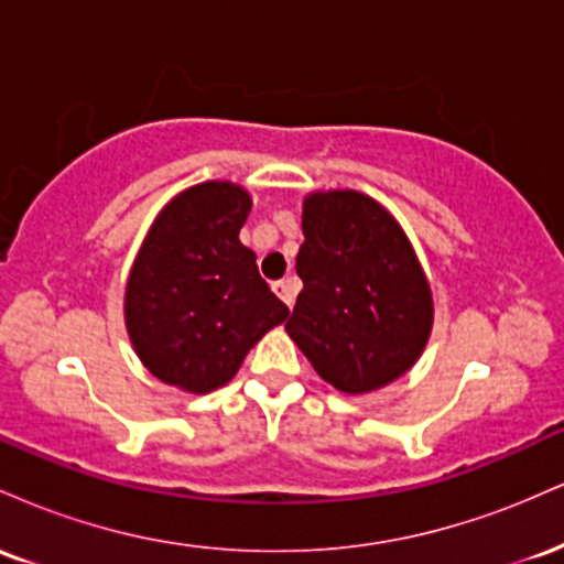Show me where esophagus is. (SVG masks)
Listing matches in <instances>:
<instances>
[{
    "instance_id": "1",
    "label": "esophagus",
    "mask_w": 564,
    "mask_h": 564,
    "mask_svg": "<svg viewBox=\"0 0 564 564\" xmlns=\"http://www.w3.org/2000/svg\"><path fill=\"white\" fill-rule=\"evenodd\" d=\"M273 291L278 296H281L283 304L291 310L294 307V294H296V281L294 278H283V281H275L273 283Z\"/></svg>"
}]
</instances>
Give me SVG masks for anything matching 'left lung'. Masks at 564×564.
<instances>
[{"mask_svg":"<svg viewBox=\"0 0 564 564\" xmlns=\"http://www.w3.org/2000/svg\"><path fill=\"white\" fill-rule=\"evenodd\" d=\"M304 289L286 323L323 381L345 394L392 384L416 366L435 323L430 278L405 230L360 191L302 200Z\"/></svg>","mask_w":564,"mask_h":564,"instance_id":"8db88e82","label":"left lung"}]
</instances>
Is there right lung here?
<instances>
[{
	"label": "right lung",
	"instance_id": "obj_1",
	"mask_svg": "<svg viewBox=\"0 0 564 564\" xmlns=\"http://www.w3.org/2000/svg\"><path fill=\"white\" fill-rule=\"evenodd\" d=\"M251 193L228 180L185 187L148 228L129 270L124 323L140 364L177 390L215 392L289 307L241 243Z\"/></svg>",
	"mask_w": 564,
	"mask_h": 564
}]
</instances>
